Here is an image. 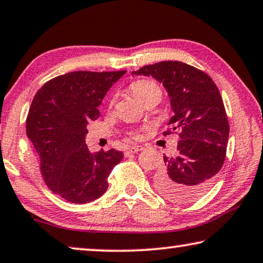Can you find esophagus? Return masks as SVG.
<instances>
[{"instance_id": "1", "label": "esophagus", "mask_w": 263, "mask_h": 263, "mask_svg": "<svg viewBox=\"0 0 263 263\" xmlns=\"http://www.w3.org/2000/svg\"><path fill=\"white\" fill-rule=\"evenodd\" d=\"M143 149H144V147L142 145H133L131 147H128L126 153L127 154H136V153H138V151H142Z\"/></svg>"}]
</instances>
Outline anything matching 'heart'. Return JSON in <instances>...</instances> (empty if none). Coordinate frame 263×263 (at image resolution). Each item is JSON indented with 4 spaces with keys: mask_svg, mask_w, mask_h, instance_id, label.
<instances>
[{
    "mask_svg": "<svg viewBox=\"0 0 263 263\" xmlns=\"http://www.w3.org/2000/svg\"><path fill=\"white\" fill-rule=\"evenodd\" d=\"M130 89L137 99L140 100L144 105L154 100L160 101L162 98V89L156 82L151 80H137L131 83ZM133 137H138L137 133H132Z\"/></svg>",
    "mask_w": 263,
    "mask_h": 263,
    "instance_id": "heart-1",
    "label": "heart"
}]
</instances>
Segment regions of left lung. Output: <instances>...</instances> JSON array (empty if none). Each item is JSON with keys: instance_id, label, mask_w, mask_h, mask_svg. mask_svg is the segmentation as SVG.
Returning a JSON list of instances; mask_svg holds the SVG:
<instances>
[{"instance_id": "obj_1", "label": "left lung", "mask_w": 263, "mask_h": 263, "mask_svg": "<svg viewBox=\"0 0 263 263\" xmlns=\"http://www.w3.org/2000/svg\"><path fill=\"white\" fill-rule=\"evenodd\" d=\"M163 83L174 116L164 136L179 133L177 154L163 156L156 188L174 202H192L212 186L227 157L229 120L213 80L202 70L179 61L145 65L132 71Z\"/></svg>"}]
</instances>
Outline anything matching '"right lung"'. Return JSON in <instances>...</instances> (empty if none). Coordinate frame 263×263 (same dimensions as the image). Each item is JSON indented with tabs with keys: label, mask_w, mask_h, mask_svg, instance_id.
I'll return each instance as SVG.
<instances>
[{
	"label": "right lung",
	"mask_w": 263,
	"mask_h": 263,
	"mask_svg": "<svg viewBox=\"0 0 263 263\" xmlns=\"http://www.w3.org/2000/svg\"><path fill=\"white\" fill-rule=\"evenodd\" d=\"M126 70L71 71L47 81L33 98L26 133L39 156L40 173L53 193L73 204L99 199L108 188L121 151L93 155L84 138L87 124L100 117L98 107L107 90Z\"/></svg>",
	"instance_id": "right-lung-1"
}]
</instances>
